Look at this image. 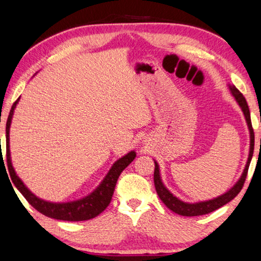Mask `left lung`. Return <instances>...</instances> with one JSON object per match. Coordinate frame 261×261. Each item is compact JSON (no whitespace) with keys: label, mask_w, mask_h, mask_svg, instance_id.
<instances>
[{"label":"left lung","mask_w":261,"mask_h":261,"mask_svg":"<svg viewBox=\"0 0 261 261\" xmlns=\"http://www.w3.org/2000/svg\"><path fill=\"white\" fill-rule=\"evenodd\" d=\"M230 90L232 92L233 97H234L237 102H238L239 107L242 108L245 118H246L248 130H250V139H251L250 154H248V159H247L246 166H245L242 177L239 178V180L236 182V185L233 186L232 189L228 190V191L225 192L224 194H221V196L215 198V199L206 200V201H200V203L190 204V203H184V201L179 200L177 197H174L173 194L171 193L169 190L165 188L164 184H163V182H162L161 174H159V166L157 164V162H154L153 181H154V186H155V191H157V194L159 196V198H161V200L163 201V203H164L166 206H168V207L171 210V211L174 212V213H178V215L184 216V217H193V216L207 215V213L216 211V210L221 207V206H224L225 204H227L228 201H231L233 198H234L236 196H238V193L242 191V189H243V186H244V182H245V180H246L248 166H250L252 155H253V150H254V132H253V127H252V123H251L250 109H248L247 102H246V99H245V97L243 96V93L240 92L238 89L234 87V85H230Z\"/></svg>","instance_id":"8db88e82"}]
</instances>
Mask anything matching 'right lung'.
<instances>
[{
  "instance_id": "obj_1",
  "label": "right lung",
  "mask_w": 261,
  "mask_h": 261,
  "mask_svg": "<svg viewBox=\"0 0 261 261\" xmlns=\"http://www.w3.org/2000/svg\"><path fill=\"white\" fill-rule=\"evenodd\" d=\"M18 100L19 98H17L16 102H15L13 104V107H11L6 126L7 163L11 180H13L14 185L16 186L18 191L23 194V197L28 200V203L33 206L34 208H36L38 212L42 213V215L49 218H54V219L67 221H82L92 219V218L98 216L99 213H102L104 210L108 207V205L110 204L119 174L122 173L123 170L135 159V151H131V152L125 154L124 157L119 158L117 162H115V164L111 166L110 171H109L106 178H104L102 182H100L98 188L85 198H82L80 200L70 201V203H50V201L40 199V198L31 193L28 188H25V185L23 184L17 174L15 173V170L13 168V165H11L9 150V129L11 124V118H13L14 115V110L15 108H16Z\"/></svg>"
}]
</instances>
